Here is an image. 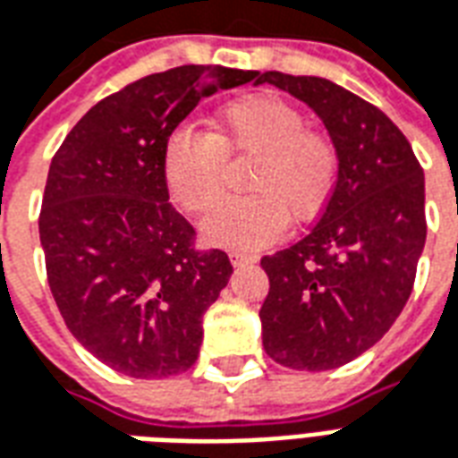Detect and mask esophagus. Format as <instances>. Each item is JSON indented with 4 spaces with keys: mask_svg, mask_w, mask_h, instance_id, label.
<instances>
[{
    "mask_svg": "<svg viewBox=\"0 0 458 458\" xmlns=\"http://www.w3.org/2000/svg\"><path fill=\"white\" fill-rule=\"evenodd\" d=\"M259 257L257 255H247V252H230V262L233 267H245V264H255Z\"/></svg>",
    "mask_w": 458,
    "mask_h": 458,
    "instance_id": "esophagus-1",
    "label": "esophagus"
}]
</instances>
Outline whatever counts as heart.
I'll return each instance as SVG.
<instances>
[{"instance_id": "b5f03b06", "label": "heart", "mask_w": 458, "mask_h": 458, "mask_svg": "<svg viewBox=\"0 0 458 458\" xmlns=\"http://www.w3.org/2000/svg\"><path fill=\"white\" fill-rule=\"evenodd\" d=\"M225 160H252L245 174L250 196L213 208L201 223V238L238 252L279 240L291 216L296 223L318 218L340 167L333 140L310 131L293 104L272 94L225 104L213 133L182 125L169 135L162 174L172 201L189 213L208 211L223 191Z\"/></svg>"}]
</instances>
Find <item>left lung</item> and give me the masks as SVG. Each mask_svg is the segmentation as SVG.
Returning <instances> with one entry per match:
<instances>
[{
	"label": "left lung",
	"instance_id": "8db88e82",
	"mask_svg": "<svg viewBox=\"0 0 458 458\" xmlns=\"http://www.w3.org/2000/svg\"><path fill=\"white\" fill-rule=\"evenodd\" d=\"M320 116L337 184L306 238L262 257V344L281 367L327 371L381 340L408 303L428 238L425 174L381 108L323 77L259 74Z\"/></svg>",
	"mask_w": 458,
	"mask_h": 458
}]
</instances>
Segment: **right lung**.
Returning <instances> with one entry per match:
<instances>
[{"mask_svg":"<svg viewBox=\"0 0 458 458\" xmlns=\"http://www.w3.org/2000/svg\"><path fill=\"white\" fill-rule=\"evenodd\" d=\"M252 70L184 65L91 106L50 162L38 230L70 333L131 378L177 376L199 359L203 313L228 286L223 250H194L162 174L165 143L203 97Z\"/></svg>","mask_w":458,"mask_h":458,"instance_id":"add662e5","label":"right lung"}]
</instances>
